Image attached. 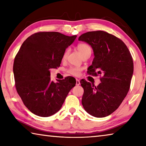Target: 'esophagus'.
Returning <instances> with one entry per match:
<instances>
[{
    "label": "esophagus",
    "instance_id": "esophagus-1",
    "mask_svg": "<svg viewBox=\"0 0 146 146\" xmlns=\"http://www.w3.org/2000/svg\"><path fill=\"white\" fill-rule=\"evenodd\" d=\"M80 84V80H79L78 79H76V86H79Z\"/></svg>",
    "mask_w": 146,
    "mask_h": 146
}]
</instances>
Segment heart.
Here are the masks:
<instances>
[{
	"mask_svg": "<svg viewBox=\"0 0 146 146\" xmlns=\"http://www.w3.org/2000/svg\"><path fill=\"white\" fill-rule=\"evenodd\" d=\"M76 49H77L79 53L80 54V55L82 56V57L86 55H88V54H91V47L89 46L88 44H86V43L78 44V45L76 46ZM68 50H66L65 52H64L63 55L64 59L66 58V56L68 55ZM80 71H81V69L80 68H76V67H71L70 68H69L67 70L68 73L73 76L79 75Z\"/></svg>",
	"mask_w": 146,
	"mask_h": 146,
	"instance_id": "obj_1",
	"label": "heart"
}]
</instances>
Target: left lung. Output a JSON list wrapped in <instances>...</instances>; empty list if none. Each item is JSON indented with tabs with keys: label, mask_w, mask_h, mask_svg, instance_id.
I'll return each instance as SVG.
<instances>
[{
	"label": "left lung",
	"mask_w": 146,
	"mask_h": 146,
	"mask_svg": "<svg viewBox=\"0 0 146 146\" xmlns=\"http://www.w3.org/2000/svg\"><path fill=\"white\" fill-rule=\"evenodd\" d=\"M92 48L94 56L89 75H102L95 86L85 80L82 104L89 114L97 118L107 117L119 107L129 91L133 73L130 51L122 40L104 31H89L78 37Z\"/></svg>",
	"instance_id": "left-lung-1"
}]
</instances>
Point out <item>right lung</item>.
I'll return each mask as SVG.
<instances>
[{
    "label": "right lung",
    "instance_id": "1",
    "mask_svg": "<svg viewBox=\"0 0 146 146\" xmlns=\"http://www.w3.org/2000/svg\"><path fill=\"white\" fill-rule=\"evenodd\" d=\"M58 32H38L29 36L20 48L13 63L17 93L33 114L49 117L58 112L68 93L76 84L67 76L51 81V68L60 66L66 49L75 40Z\"/></svg>",
    "mask_w": 146,
    "mask_h": 146
}]
</instances>
